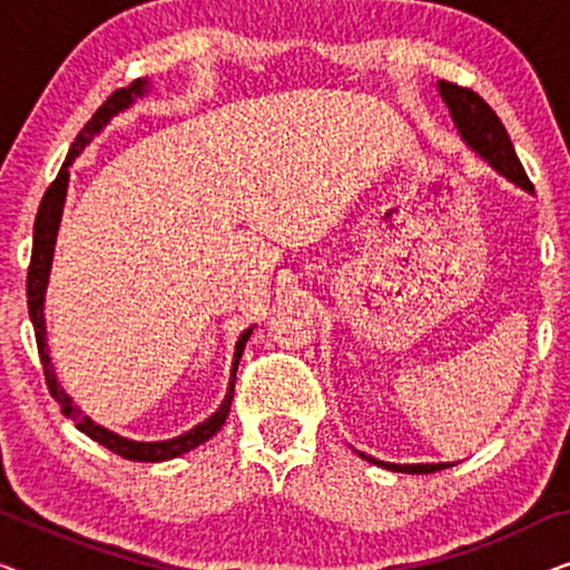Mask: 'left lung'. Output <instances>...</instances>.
I'll return each instance as SVG.
<instances>
[{
	"label": "left lung",
	"mask_w": 570,
	"mask_h": 570,
	"mask_svg": "<svg viewBox=\"0 0 570 570\" xmlns=\"http://www.w3.org/2000/svg\"><path fill=\"white\" fill-rule=\"evenodd\" d=\"M439 90L443 100H446L451 108V116H454L456 127L462 129L466 142H470L474 150H478L482 158H485L495 170H501L505 178H511L513 184L524 186L527 191H534L532 181H529L524 166H521L517 150H513L509 135H505V127L498 119V114L485 104V98H480L478 92L470 88H462V85L439 82ZM368 462H376V459L361 454ZM386 470L404 472V474H431L435 470H446L449 464H384L376 462Z\"/></svg>",
	"instance_id": "8db88e82"
}]
</instances>
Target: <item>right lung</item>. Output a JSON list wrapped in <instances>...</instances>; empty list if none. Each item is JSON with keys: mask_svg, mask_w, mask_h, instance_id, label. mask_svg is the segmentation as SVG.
<instances>
[{"mask_svg": "<svg viewBox=\"0 0 570 570\" xmlns=\"http://www.w3.org/2000/svg\"><path fill=\"white\" fill-rule=\"evenodd\" d=\"M142 92H145V80H135L129 85V88L114 90L111 96L104 100V106H100L98 111L92 114V119L85 124L80 135L75 137L72 147H69L65 166H61L57 178H53L49 189H46L43 199H41V207H38V215H36V225H33V254H30V267H28V314H30V322H33V330H36V345H38V355H41L46 386H49L53 400L59 402L61 412H65L67 417H72L75 425L80 428L85 435H90L92 441H98L100 446L114 451V454H119L124 459H131V462H166V459H176V456L186 454V451L202 446V443L213 439V435L223 428L225 417H228V412H230L233 386H236V371H238L240 353H244L246 340H248V334H252V330H246L244 334H240V340L236 345V355H233V371H230V386H228V394H225V400L220 404V410H217L213 417H207L202 425L191 428L189 433L178 435V439L160 441V443H139V441L121 439V435L106 431V428L92 423V420L85 415L82 410L75 407L72 400H69V394L59 386L57 376H53V368H51V361H49V350H46V324H43V293H46V283H49L53 240H57L61 207H65V194H67V181H69L67 166L77 158V155H80L82 147L88 145L90 139L106 127L108 119H111L114 114H119L121 108H127L131 104V96H142Z\"/></svg>", "mask_w": 570, "mask_h": 570, "instance_id": "right-lung-1", "label": "right lung"}]
</instances>
